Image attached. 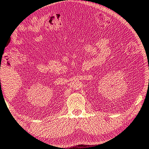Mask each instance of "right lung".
Returning a JSON list of instances; mask_svg holds the SVG:
<instances>
[{
  "label": "right lung",
  "mask_w": 149,
  "mask_h": 149,
  "mask_svg": "<svg viewBox=\"0 0 149 149\" xmlns=\"http://www.w3.org/2000/svg\"><path fill=\"white\" fill-rule=\"evenodd\" d=\"M0 80H1V79H0Z\"/></svg>",
  "instance_id": "1"
}]
</instances>
